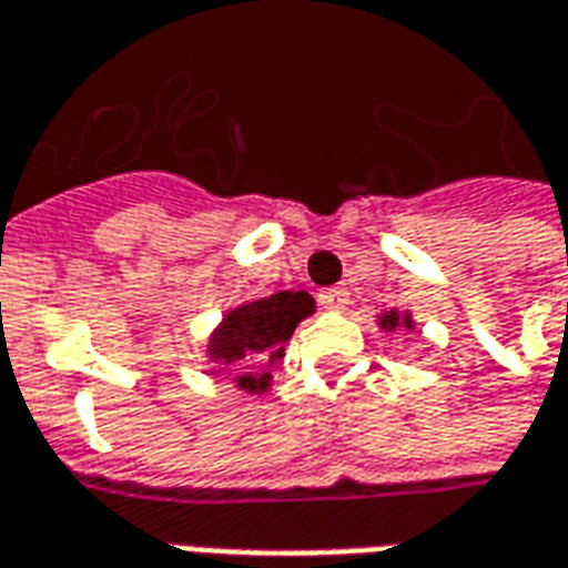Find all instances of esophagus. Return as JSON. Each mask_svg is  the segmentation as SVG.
<instances>
[{
  "instance_id": "34e87169",
  "label": "esophagus",
  "mask_w": 568,
  "mask_h": 568,
  "mask_svg": "<svg viewBox=\"0 0 568 568\" xmlns=\"http://www.w3.org/2000/svg\"><path fill=\"white\" fill-rule=\"evenodd\" d=\"M318 304L325 306V310H343L348 304V292L346 288H325V292H318Z\"/></svg>"
}]
</instances>
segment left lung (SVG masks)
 <instances>
[{
	"label": "left lung",
	"instance_id": "obj_1",
	"mask_svg": "<svg viewBox=\"0 0 568 568\" xmlns=\"http://www.w3.org/2000/svg\"><path fill=\"white\" fill-rule=\"evenodd\" d=\"M376 322H379L382 331H394V327H406V331H413L415 327L413 313H400V310H388V313H382Z\"/></svg>",
	"mask_w": 568,
	"mask_h": 568
}]
</instances>
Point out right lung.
Wrapping results in <instances>:
<instances>
[{
  "label": "right lung",
  "mask_w": 568,
  "mask_h": 568,
  "mask_svg": "<svg viewBox=\"0 0 568 568\" xmlns=\"http://www.w3.org/2000/svg\"><path fill=\"white\" fill-rule=\"evenodd\" d=\"M313 313L316 301L306 292H276L234 306L210 334V364L241 369V376H234L237 388L262 394L271 388V364L283 358L288 337Z\"/></svg>",
  "instance_id": "1"
}]
</instances>
